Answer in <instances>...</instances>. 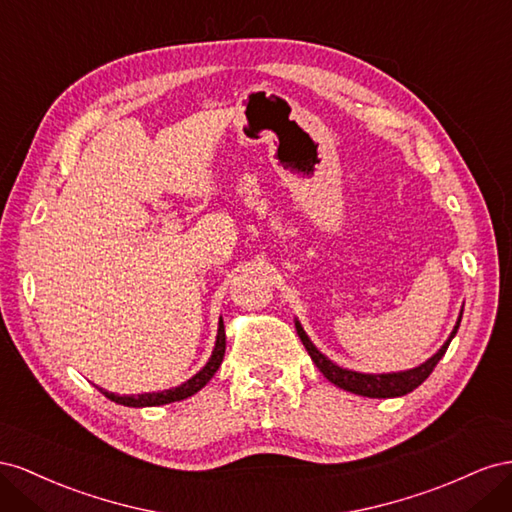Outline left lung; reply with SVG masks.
Masks as SVG:
<instances>
[{
	"label": "left lung",
	"instance_id": "1",
	"mask_svg": "<svg viewBox=\"0 0 512 512\" xmlns=\"http://www.w3.org/2000/svg\"><path fill=\"white\" fill-rule=\"evenodd\" d=\"M463 315V311H461ZM461 315L457 319L455 328H452L448 341L440 347V352L433 354L427 362H422L420 367L410 369V371H399V373H358V371H349L339 367V364H334L332 360H328L324 354L319 352V349L311 343V339L306 337L304 328L300 326V321L296 319V330H298V337L302 341V345L306 347V352L313 358L315 367L324 373V377L328 382H332L334 386H339L347 392H354V394H362V397H371V399H390V397H403V394L412 392L414 388H418L425 379L433 373L435 364L442 360V356L446 354V349L450 345V341L455 339V334L459 330L461 324Z\"/></svg>",
	"mask_w": 512,
	"mask_h": 512
}]
</instances>
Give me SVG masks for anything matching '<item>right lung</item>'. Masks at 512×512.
<instances>
[{
  "instance_id": "obj_1",
  "label": "right lung",
  "mask_w": 512,
  "mask_h": 512,
  "mask_svg": "<svg viewBox=\"0 0 512 512\" xmlns=\"http://www.w3.org/2000/svg\"><path fill=\"white\" fill-rule=\"evenodd\" d=\"M223 356H225V326L221 319V324H218L214 352H212L208 364L199 373H195L191 379H188V382L180 384L178 388H169L163 392H145V394H122V397L115 392H109V390H102V388H98V390L113 403H120L126 407H156V405H165V403H173V401H182V399L193 397L195 392H199L210 382L212 375L218 371V367H221Z\"/></svg>"
}]
</instances>
